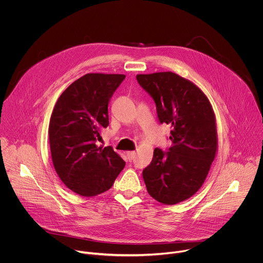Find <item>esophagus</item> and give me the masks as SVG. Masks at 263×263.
<instances>
[{
	"label": "esophagus",
	"mask_w": 263,
	"mask_h": 263,
	"mask_svg": "<svg viewBox=\"0 0 263 263\" xmlns=\"http://www.w3.org/2000/svg\"><path fill=\"white\" fill-rule=\"evenodd\" d=\"M135 152L134 151H129V152H127V157H128V159L129 160H132L134 157H135Z\"/></svg>",
	"instance_id": "obj_1"
}]
</instances>
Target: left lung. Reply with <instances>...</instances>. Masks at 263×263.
Instances as JSON below:
<instances>
[{"label":"left lung","instance_id":"left-lung-1","mask_svg":"<svg viewBox=\"0 0 263 263\" xmlns=\"http://www.w3.org/2000/svg\"><path fill=\"white\" fill-rule=\"evenodd\" d=\"M155 104L161 124L172 127L167 152L156 147L142 171L148 195L165 205L194 196L203 185L217 149L215 116L205 93L172 71L137 74Z\"/></svg>","mask_w":263,"mask_h":263}]
</instances>
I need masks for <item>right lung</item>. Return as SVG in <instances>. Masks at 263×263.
<instances>
[{"label":"right lung","mask_w":263,"mask_h":263,"mask_svg":"<svg viewBox=\"0 0 263 263\" xmlns=\"http://www.w3.org/2000/svg\"><path fill=\"white\" fill-rule=\"evenodd\" d=\"M125 74L86 73L72 82L53 109L49 139L55 171L66 187L83 197L114 185L126 162L112 146H98L109 125L108 104Z\"/></svg>","instance_id":"obj_1"}]
</instances>
